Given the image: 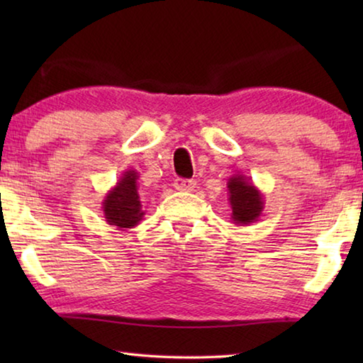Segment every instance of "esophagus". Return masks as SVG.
<instances>
[{
    "mask_svg": "<svg viewBox=\"0 0 363 363\" xmlns=\"http://www.w3.org/2000/svg\"><path fill=\"white\" fill-rule=\"evenodd\" d=\"M176 190H181V192H192L195 189V181L192 179H182V177H177L174 181Z\"/></svg>",
    "mask_w": 363,
    "mask_h": 363,
    "instance_id": "34e87169",
    "label": "esophagus"
}]
</instances>
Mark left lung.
Returning <instances> with one entry per match:
<instances>
[{"mask_svg": "<svg viewBox=\"0 0 363 363\" xmlns=\"http://www.w3.org/2000/svg\"><path fill=\"white\" fill-rule=\"evenodd\" d=\"M229 203L232 208L230 219L237 225H250L259 219L264 211V195L257 189L251 177L237 173L227 181Z\"/></svg>", "mask_w": 363, "mask_h": 363, "instance_id": "1", "label": "left lung"}]
</instances>
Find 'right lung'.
Wrapping results in <instances>:
<instances>
[{"label":"right lung","mask_w":363,"mask_h":363,"mask_svg":"<svg viewBox=\"0 0 363 363\" xmlns=\"http://www.w3.org/2000/svg\"><path fill=\"white\" fill-rule=\"evenodd\" d=\"M139 174L136 169H126L115 186L104 196L102 211L106 223L116 230H128L136 227L144 218L138 192Z\"/></svg>","instance_id":"add662e5"}]
</instances>
